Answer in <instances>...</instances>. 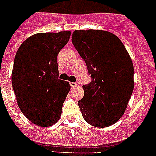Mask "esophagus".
I'll use <instances>...</instances> for the list:
<instances>
[{
    "label": "esophagus",
    "instance_id": "obj_1",
    "mask_svg": "<svg viewBox=\"0 0 156 156\" xmlns=\"http://www.w3.org/2000/svg\"><path fill=\"white\" fill-rule=\"evenodd\" d=\"M70 85L71 87H75V86H77V84H76L75 82H70Z\"/></svg>",
    "mask_w": 156,
    "mask_h": 156
}]
</instances>
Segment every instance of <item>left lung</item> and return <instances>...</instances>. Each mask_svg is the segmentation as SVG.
Instances as JSON below:
<instances>
[{"label":"left lung","instance_id":"left-lung-1","mask_svg":"<svg viewBox=\"0 0 156 156\" xmlns=\"http://www.w3.org/2000/svg\"><path fill=\"white\" fill-rule=\"evenodd\" d=\"M72 43L92 78L78 102L82 116L93 126H110L124 114L134 89L130 56L117 36L102 30H76Z\"/></svg>","mask_w":156,"mask_h":156}]
</instances>
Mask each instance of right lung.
<instances>
[{
	"label": "right lung",
	"mask_w": 156,
	"mask_h": 156,
	"mask_svg": "<svg viewBox=\"0 0 156 156\" xmlns=\"http://www.w3.org/2000/svg\"><path fill=\"white\" fill-rule=\"evenodd\" d=\"M70 31L38 33L20 46L14 59L12 84L23 114L38 126L55 124L70 85L58 79L57 56Z\"/></svg>",
	"instance_id": "right-lung-1"
}]
</instances>
